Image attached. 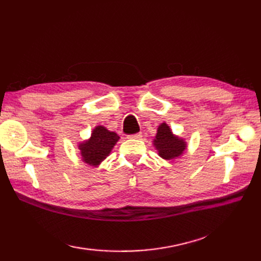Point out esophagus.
<instances>
[{
	"instance_id": "esophagus-1",
	"label": "esophagus",
	"mask_w": 261,
	"mask_h": 261,
	"mask_svg": "<svg viewBox=\"0 0 261 261\" xmlns=\"http://www.w3.org/2000/svg\"><path fill=\"white\" fill-rule=\"evenodd\" d=\"M143 137V135H141L140 133H138V134H133V135H129L128 136V138H133V139H139V138H141Z\"/></svg>"
}]
</instances>
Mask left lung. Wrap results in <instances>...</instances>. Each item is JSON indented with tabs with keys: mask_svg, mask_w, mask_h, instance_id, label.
<instances>
[{
	"mask_svg": "<svg viewBox=\"0 0 261 261\" xmlns=\"http://www.w3.org/2000/svg\"><path fill=\"white\" fill-rule=\"evenodd\" d=\"M153 146L158 150V154L164 160H173L180 156L187 147L186 141L175 136L167 123H161L158 127Z\"/></svg>",
	"mask_w": 261,
	"mask_h": 261,
	"instance_id": "left-lung-1",
	"label": "left lung"
}]
</instances>
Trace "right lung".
Segmentation results:
<instances>
[{
  "label": "right lung",
  "instance_id": "obj_1",
  "mask_svg": "<svg viewBox=\"0 0 261 261\" xmlns=\"http://www.w3.org/2000/svg\"><path fill=\"white\" fill-rule=\"evenodd\" d=\"M118 139L120 136L116 133L108 130L105 126H96L91 133V137L78 146L82 160L91 167H98L111 153Z\"/></svg>",
  "mask_w": 261,
  "mask_h": 261
}]
</instances>
